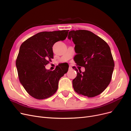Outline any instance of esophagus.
<instances>
[{"mask_svg":"<svg viewBox=\"0 0 131 131\" xmlns=\"http://www.w3.org/2000/svg\"><path fill=\"white\" fill-rule=\"evenodd\" d=\"M72 66H69V70H72Z\"/></svg>","mask_w":131,"mask_h":131,"instance_id":"1","label":"esophagus"}]
</instances>
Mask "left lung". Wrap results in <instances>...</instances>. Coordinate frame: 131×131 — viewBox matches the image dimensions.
<instances>
[{"label":"left lung","mask_w":131,"mask_h":131,"mask_svg":"<svg viewBox=\"0 0 131 131\" xmlns=\"http://www.w3.org/2000/svg\"><path fill=\"white\" fill-rule=\"evenodd\" d=\"M68 38L75 45V62L85 68L83 72L75 66L73 68L77 73L72 81L75 92L88 97L100 95L109 84L115 67L109 45L86 30H71Z\"/></svg>","instance_id":"1"}]
</instances>
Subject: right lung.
Instances as JSON below:
<instances>
[{
    "instance_id": "add662e5",
    "label": "right lung",
    "mask_w": 131,
    "mask_h": 131,
    "mask_svg": "<svg viewBox=\"0 0 131 131\" xmlns=\"http://www.w3.org/2000/svg\"><path fill=\"white\" fill-rule=\"evenodd\" d=\"M69 31L38 32L21 45L16 66L20 83L32 97L43 100L52 96L58 89L59 79L67 72L69 66L64 63L53 71L45 66L53 58V44L65 39Z\"/></svg>"
}]
</instances>
